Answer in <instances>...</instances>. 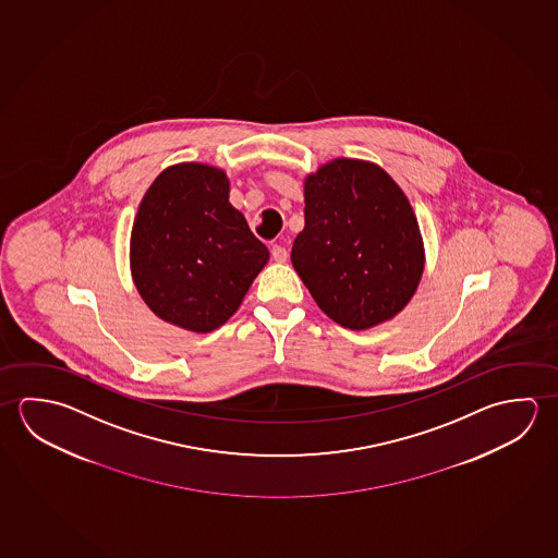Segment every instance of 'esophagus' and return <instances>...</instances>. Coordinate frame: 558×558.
I'll list each match as a JSON object with an SVG mask.
<instances>
[{
    "instance_id": "esophagus-1",
    "label": "esophagus",
    "mask_w": 558,
    "mask_h": 558,
    "mask_svg": "<svg viewBox=\"0 0 558 558\" xmlns=\"http://www.w3.org/2000/svg\"><path fill=\"white\" fill-rule=\"evenodd\" d=\"M271 257H274L277 264H283V262H287V257H289V252H287V247L275 244V246L271 247Z\"/></svg>"
}]
</instances>
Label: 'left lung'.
I'll list each match as a JSON object with an SVG mask.
<instances>
[{"label":"left lung","mask_w":558,"mask_h":558,"mask_svg":"<svg viewBox=\"0 0 558 558\" xmlns=\"http://www.w3.org/2000/svg\"><path fill=\"white\" fill-rule=\"evenodd\" d=\"M291 262L326 316L367 330L395 318L416 293L424 242L387 171L338 158L304 181V228Z\"/></svg>","instance_id":"1"}]
</instances>
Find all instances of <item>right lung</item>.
Masks as SVG:
<instances>
[{"mask_svg":"<svg viewBox=\"0 0 558 558\" xmlns=\"http://www.w3.org/2000/svg\"><path fill=\"white\" fill-rule=\"evenodd\" d=\"M227 173L178 163L154 180L134 218L131 274L144 303L185 330H217L238 311L269 250L228 201Z\"/></svg>","mask_w":558,"mask_h":558,"instance_id":"1","label":"right lung"}]
</instances>
